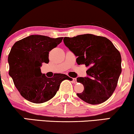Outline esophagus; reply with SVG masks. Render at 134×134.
Wrapping results in <instances>:
<instances>
[{
	"mask_svg": "<svg viewBox=\"0 0 134 134\" xmlns=\"http://www.w3.org/2000/svg\"><path fill=\"white\" fill-rule=\"evenodd\" d=\"M72 81H73V83H75L77 82V79H75V78H74V79H72Z\"/></svg>",
	"mask_w": 134,
	"mask_h": 134,
	"instance_id": "34e87169",
	"label": "esophagus"
}]
</instances>
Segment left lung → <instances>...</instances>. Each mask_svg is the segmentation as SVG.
I'll return each instance as SVG.
<instances>
[{"label":"left lung","mask_w":134,"mask_h":134,"mask_svg":"<svg viewBox=\"0 0 134 134\" xmlns=\"http://www.w3.org/2000/svg\"><path fill=\"white\" fill-rule=\"evenodd\" d=\"M65 45L77 57L79 65L88 67L87 76L78 77L84 90L77 95L91 104H101L112 95L122 72L121 54L109 40L91 34L65 37Z\"/></svg>","instance_id":"1"}]
</instances>
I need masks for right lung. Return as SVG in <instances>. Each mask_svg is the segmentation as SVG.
<instances>
[{"label":"right lung","mask_w":134,"mask_h":134,"mask_svg":"<svg viewBox=\"0 0 134 134\" xmlns=\"http://www.w3.org/2000/svg\"><path fill=\"white\" fill-rule=\"evenodd\" d=\"M63 37L51 38L30 35L16 42L8 57L9 75L21 95L34 103H43L55 95L60 83L72 79L63 74L48 78L41 71L42 64H47L49 52L62 42Z\"/></svg>","instance_id":"right-lung-1"}]
</instances>
